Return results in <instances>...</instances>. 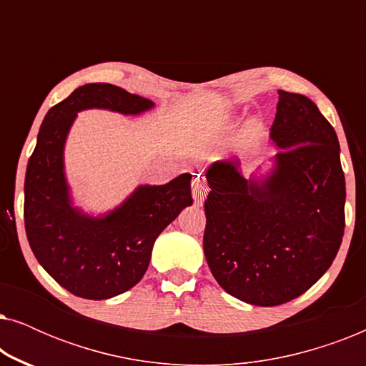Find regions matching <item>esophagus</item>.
<instances>
[{"mask_svg":"<svg viewBox=\"0 0 366 366\" xmlns=\"http://www.w3.org/2000/svg\"><path fill=\"white\" fill-rule=\"evenodd\" d=\"M192 192H193V197L194 199H197L198 203H202V199L204 198V194H207L208 188L207 184H204V179L199 177V174H197V177L193 178L192 182Z\"/></svg>","mask_w":366,"mask_h":366,"instance_id":"esophagus-1","label":"esophagus"}]
</instances>
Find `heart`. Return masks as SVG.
<instances>
[{
	"label": "heart",
	"mask_w": 366,
	"mask_h": 366,
	"mask_svg": "<svg viewBox=\"0 0 366 366\" xmlns=\"http://www.w3.org/2000/svg\"><path fill=\"white\" fill-rule=\"evenodd\" d=\"M264 134L263 123L258 118H252L244 124L242 132V148L244 153H253L258 148V144L262 143Z\"/></svg>",
	"instance_id": "b5f03b06"
}]
</instances>
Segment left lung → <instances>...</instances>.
Segmentation results:
<instances>
[{
    "label": "left lung",
    "instance_id": "1",
    "mask_svg": "<svg viewBox=\"0 0 366 366\" xmlns=\"http://www.w3.org/2000/svg\"><path fill=\"white\" fill-rule=\"evenodd\" d=\"M269 129L280 152L268 174L208 168L204 257L224 292L257 307H277L312 288L332 267L345 232L340 143L312 99L278 89Z\"/></svg>",
    "mask_w": 366,
    "mask_h": 366
}]
</instances>
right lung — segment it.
<instances>
[{
	"instance_id": "add662e5",
	"label": "right lung",
	"mask_w": 366,
	"mask_h": 366,
	"mask_svg": "<svg viewBox=\"0 0 366 366\" xmlns=\"http://www.w3.org/2000/svg\"><path fill=\"white\" fill-rule=\"evenodd\" d=\"M154 103L109 83L79 86L46 113L24 178V228L34 257L54 282L86 300H108L147 273L154 239L192 207V174L139 184L112 212L92 217L73 204L64 143L78 112L142 114Z\"/></svg>"
}]
</instances>
